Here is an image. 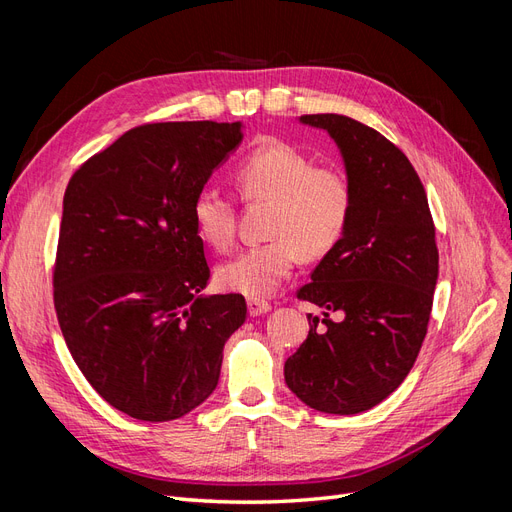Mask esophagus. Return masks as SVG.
Here are the masks:
<instances>
[{"mask_svg": "<svg viewBox=\"0 0 512 512\" xmlns=\"http://www.w3.org/2000/svg\"><path fill=\"white\" fill-rule=\"evenodd\" d=\"M247 312L250 316H262L271 312V303L265 299H247Z\"/></svg>", "mask_w": 512, "mask_h": 512, "instance_id": "34e87169", "label": "esophagus"}]
</instances>
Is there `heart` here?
Returning a JSON list of instances; mask_svg holds the SVG:
<instances>
[{"instance_id": "heart-1", "label": "heart", "mask_w": 512, "mask_h": 512, "mask_svg": "<svg viewBox=\"0 0 512 512\" xmlns=\"http://www.w3.org/2000/svg\"><path fill=\"white\" fill-rule=\"evenodd\" d=\"M247 200L271 203L269 241L222 262L215 280L250 299L269 297L297 265L299 256L316 260L344 237L352 213V183L344 170L316 166L314 158L288 143H260L247 153L235 173ZM198 237L218 252L235 241V205L222 192L200 190L192 205Z\"/></svg>"}]
</instances>
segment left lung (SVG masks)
Instances as JSON below:
<instances>
[{"label":"left lung","mask_w":512,"mask_h":512,"mask_svg":"<svg viewBox=\"0 0 512 512\" xmlns=\"http://www.w3.org/2000/svg\"><path fill=\"white\" fill-rule=\"evenodd\" d=\"M342 153L352 183L344 237L324 254L299 299L309 335L284 365L288 389L327 414H359L404 382L427 333L438 282L436 228L410 160L389 138L344 115H303ZM329 311L343 320L333 323Z\"/></svg>","instance_id":"1"}]
</instances>
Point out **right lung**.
Returning a JSON list of instances; mask_svg holds the SVG:
<instances>
[{
  "mask_svg": "<svg viewBox=\"0 0 512 512\" xmlns=\"http://www.w3.org/2000/svg\"><path fill=\"white\" fill-rule=\"evenodd\" d=\"M243 141V123H147L72 175L61 213L55 309L74 363L113 408L175 421L215 391L241 294L209 280L192 205Z\"/></svg>",
  "mask_w": 512,
  "mask_h": 512,
  "instance_id": "right-lung-1",
  "label": "right lung"
}]
</instances>
